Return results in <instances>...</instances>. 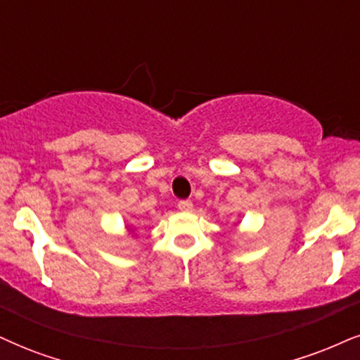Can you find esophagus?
I'll return each instance as SVG.
<instances>
[{
    "instance_id": "1",
    "label": "esophagus",
    "mask_w": 360,
    "mask_h": 360,
    "mask_svg": "<svg viewBox=\"0 0 360 360\" xmlns=\"http://www.w3.org/2000/svg\"><path fill=\"white\" fill-rule=\"evenodd\" d=\"M179 208H180L181 212H192L193 203H192V200H180L179 202Z\"/></svg>"
}]
</instances>
